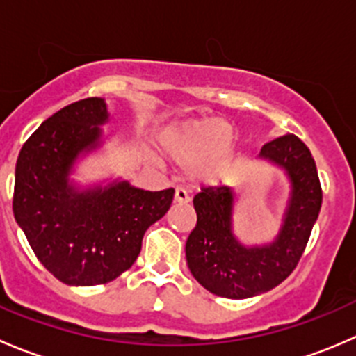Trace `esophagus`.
Segmentation results:
<instances>
[{
  "mask_svg": "<svg viewBox=\"0 0 356 356\" xmlns=\"http://www.w3.org/2000/svg\"><path fill=\"white\" fill-rule=\"evenodd\" d=\"M174 201H175V203H179V204H186V203H189V201H191V198H189V195H188V191H186V189L177 188V189H175V193H174Z\"/></svg>",
  "mask_w": 356,
  "mask_h": 356,
  "instance_id": "1",
  "label": "esophagus"
}]
</instances>
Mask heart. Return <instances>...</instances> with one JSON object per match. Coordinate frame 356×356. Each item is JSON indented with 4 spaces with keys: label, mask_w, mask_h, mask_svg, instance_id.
Segmentation results:
<instances>
[{
    "label": "heart",
    "mask_w": 356,
    "mask_h": 356,
    "mask_svg": "<svg viewBox=\"0 0 356 356\" xmlns=\"http://www.w3.org/2000/svg\"><path fill=\"white\" fill-rule=\"evenodd\" d=\"M158 146L179 165H188L193 182L222 184L236 160V139L222 118H191L170 124L158 132Z\"/></svg>",
    "instance_id": "1"
}]
</instances>
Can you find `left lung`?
Returning <instances> with one entry per match:
<instances>
[{"mask_svg": "<svg viewBox=\"0 0 356 356\" xmlns=\"http://www.w3.org/2000/svg\"><path fill=\"white\" fill-rule=\"evenodd\" d=\"M257 160L282 170L289 184L277 232L268 241L248 243L234 231V188H207L193 200L198 222L186 243L193 277L218 296L243 300L281 284L303 254L322 207V189L310 149L294 134L261 146Z\"/></svg>", "mask_w": 356, "mask_h": 356, "instance_id": "1", "label": "left lung"}]
</instances>
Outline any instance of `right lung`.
Here are the masks:
<instances>
[{"label":"right lung","instance_id":"1","mask_svg":"<svg viewBox=\"0 0 356 356\" xmlns=\"http://www.w3.org/2000/svg\"><path fill=\"white\" fill-rule=\"evenodd\" d=\"M108 122L103 98L75 102L42 122L17 158V224L39 261L68 286L105 284L131 268L146 229L174 200V189L145 191L122 177H74L105 146Z\"/></svg>","mask_w":356,"mask_h":356}]
</instances>
